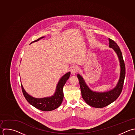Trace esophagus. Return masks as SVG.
Instances as JSON below:
<instances>
[{
    "label": "esophagus",
    "mask_w": 135,
    "mask_h": 135,
    "mask_svg": "<svg viewBox=\"0 0 135 135\" xmlns=\"http://www.w3.org/2000/svg\"><path fill=\"white\" fill-rule=\"evenodd\" d=\"M78 67L77 66H74L71 68V73L73 75H75L76 73L78 71Z\"/></svg>",
    "instance_id": "1"
}]
</instances>
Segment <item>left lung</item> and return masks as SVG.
Segmentation results:
<instances>
[{
	"label": "left lung",
	"instance_id": "1",
	"mask_svg": "<svg viewBox=\"0 0 135 135\" xmlns=\"http://www.w3.org/2000/svg\"><path fill=\"white\" fill-rule=\"evenodd\" d=\"M109 42V47L115 51L120 62V76L116 86L112 89L106 91H94L88 86L83 77L77 74L83 98L88 105L95 108H103L115 102L122 93L125 80V65L120 49L117 44L110 38Z\"/></svg>",
	"mask_w": 135,
	"mask_h": 135
}]
</instances>
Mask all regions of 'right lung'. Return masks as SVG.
Instances as JSON below:
<instances>
[{"instance_id": "right-lung-1", "label": "right lung", "mask_w": 135, "mask_h": 135, "mask_svg": "<svg viewBox=\"0 0 135 135\" xmlns=\"http://www.w3.org/2000/svg\"><path fill=\"white\" fill-rule=\"evenodd\" d=\"M42 37L39 38L36 40H35L30 43L35 42L39 41L40 39L44 38ZM70 75V72H68L64 75L59 79L54 94L49 97L37 98L33 97L29 95L23 88L22 85L21 83V89L27 101L32 106L44 112L51 111L58 108L61 104L64 99L63 87L66 84L67 80L69 79Z\"/></svg>"}]
</instances>
